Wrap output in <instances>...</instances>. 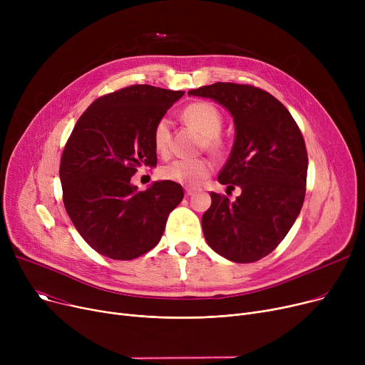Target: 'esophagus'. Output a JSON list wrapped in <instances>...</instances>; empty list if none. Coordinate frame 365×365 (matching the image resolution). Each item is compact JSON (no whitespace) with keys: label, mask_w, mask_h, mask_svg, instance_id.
<instances>
[{"label":"esophagus","mask_w":365,"mask_h":365,"mask_svg":"<svg viewBox=\"0 0 365 365\" xmlns=\"http://www.w3.org/2000/svg\"><path fill=\"white\" fill-rule=\"evenodd\" d=\"M192 194H194V189H190V187H186V189H185V195H186V197H190Z\"/></svg>","instance_id":"esophagus-1"}]
</instances>
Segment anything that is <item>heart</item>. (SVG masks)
Wrapping results in <instances>:
<instances>
[{
    "instance_id": "heart-1",
    "label": "heart",
    "mask_w": 365,
    "mask_h": 365,
    "mask_svg": "<svg viewBox=\"0 0 365 365\" xmlns=\"http://www.w3.org/2000/svg\"><path fill=\"white\" fill-rule=\"evenodd\" d=\"M182 118L186 124L194 127L202 134V146L213 152H222L225 142L220 134L223 125V117L220 110L210 102H194L187 105L183 112ZM152 142L153 148L161 155H165L170 150L171 143V128L170 120L163 117L160 118L152 130ZM213 171L212 161L205 158H179L165 164L161 168V176L165 180L176 182L183 186H197L210 173Z\"/></svg>"
}]
</instances>
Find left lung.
I'll return each mask as SVG.
<instances>
[{
	"label": "left lung",
	"instance_id": "1",
	"mask_svg": "<svg viewBox=\"0 0 365 365\" xmlns=\"http://www.w3.org/2000/svg\"><path fill=\"white\" fill-rule=\"evenodd\" d=\"M189 96L210 98L234 117L235 142L217 180L241 187L234 202L212 192L202 232L216 253L252 263L272 253L296 222L306 192L308 152L292 113L267 91L216 83Z\"/></svg>",
	"mask_w": 365,
	"mask_h": 365
}]
</instances>
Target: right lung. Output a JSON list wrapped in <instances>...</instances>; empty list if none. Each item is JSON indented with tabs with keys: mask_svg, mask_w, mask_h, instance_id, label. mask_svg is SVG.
<instances>
[{
	"mask_svg": "<svg viewBox=\"0 0 365 365\" xmlns=\"http://www.w3.org/2000/svg\"><path fill=\"white\" fill-rule=\"evenodd\" d=\"M185 93L136 84L102 96L76 121L61 160L63 204L76 231L102 256L136 259L155 247L183 200L179 183L138 190L131 178L155 167L152 130Z\"/></svg>",
	"mask_w": 365,
	"mask_h": 365,
	"instance_id": "add662e5",
	"label": "right lung"
}]
</instances>
